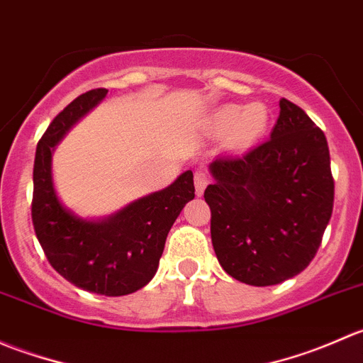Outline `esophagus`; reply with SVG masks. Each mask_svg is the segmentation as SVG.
I'll return each instance as SVG.
<instances>
[{
    "instance_id": "1",
    "label": "esophagus",
    "mask_w": 363,
    "mask_h": 363,
    "mask_svg": "<svg viewBox=\"0 0 363 363\" xmlns=\"http://www.w3.org/2000/svg\"><path fill=\"white\" fill-rule=\"evenodd\" d=\"M208 181H211V179H208V174H207V170H205V168H199V170L195 172V191H196V195H199V196L203 195V191H205V188H207Z\"/></svg>"
}]
</instances>
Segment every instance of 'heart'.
<instances>
[{"instance_id":"b5f03b06","label":"heart","mask_w":363,"mask_h":363,"mask_svg":"<svg viewBox=\"0 0 363 363\" xmlns=\"http://www.w3.org/2000/svg\"><path fill=\"white\" fill-rule=\"evenodd\" d=\"M211 126L216 133H226V142L232 147H250L267 131L269 111L263 104H250L246 107L223 105L212 113Z\"/></svg>"}]
</instances>
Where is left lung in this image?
Returning <instances> with one entry per match:
<instances>
[{"label":"left lung","mask_w":363,"mask_h":363,"mask_svg":"<svg viewBox=\"0 0 363 363\" xmlns=\"http://www.w3.org/2000/svg\"><path fill=\"white\" fill-rule=\"evenodd\" d=\"M270 138L240 156H218L203 193L219 265L251 286L302 272L316 255L334 207L325 133L281 98Z\"/></svg>","instance_id":"left-lung-1"}]
</instances>
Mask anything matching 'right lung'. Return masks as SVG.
<instances>
[{"label": "right lung", "mask_w": 363, "mask_h": 363, "mask_svg": "<svg viewBox=\"0 0 363 363\" xmlns=\"http://www.w3.org/2000/svg\"><path fill=\"white\" fill-rule=\"evenodd\" d=\"M107 89L80 94L54 117L36 145L31 216L50 265L77 288L121 296L155 277L164 240L184 205L195 199L193 172L168 188L128 203L104 219H84L61 203L52 181V152L69 128L93 111Z\"/></svg>", "instance_id": "obj_1"}]
</instances>
